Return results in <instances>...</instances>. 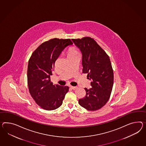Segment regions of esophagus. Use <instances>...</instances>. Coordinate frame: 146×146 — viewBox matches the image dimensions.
Masks as SVG:
<instances>
[{"mask_svg":"<svg viewBox=\"0 0 146 146\" xmlns=\"http://www.w3.org/2000/svg\"><path fill=\"white\" fill-rule=\"evenodd\" d=\"M70 88H71L72 90H76L77 88V87H76V86H70Z\"/></svg>","mask_w":146,"mask_h":146,"instance_id":"34e87169","label":"esophagus"}]
</instances>
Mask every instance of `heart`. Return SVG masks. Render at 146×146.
Segmentation results:
<instances>
[{
  "label": "heart",
  "instance_id": "heart-1",
  "mask_svg": "<svg viewBox=\"0 0 146 146\" xmlns=\"http://www.w3.org/2000/svg\"><path fill=\"white\" fill-rule=\"evenodd\" d=\"M76 55H79V52L78 50L75 48V46H71L69 48L68 50V56L70 57L74 56Z\"/></svg>",
  "mask_w": 146,
  "mask_h": 146
}]
</instances>
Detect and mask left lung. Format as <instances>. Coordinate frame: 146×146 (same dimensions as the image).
I'll use <instances>...</instances> for the list:
<instances>
[{
    "label": "left lung",
    "mask_w": 146,
    "mask_h": 146,
    "mask_svg": "<svg viewBox=\"0 0 146 146\" xmlns=\"http://www.w3.org/2000/svg\"><path fill=\"white\" fill-rule=\"evenodd\" d=\"M82 53V73L92 80L86 96L78 103L88 111H96L104 106L112 90L114 74L110 58L93 38L86 36L72 39Z\"/></svg>",
    "instance_id": "left-lung-1"
}]
</instances>
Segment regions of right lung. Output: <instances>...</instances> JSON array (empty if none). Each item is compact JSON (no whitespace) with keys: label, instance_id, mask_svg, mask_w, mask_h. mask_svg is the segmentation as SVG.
<instances>
[{"label":"right lung","instance_id":"obj_1","mask_svg":"<svg viewBox=\"0 0 146 146\" xmlns=\"http://www.w3.org/2000/svg\"><path fill=\"white\" fill-rule=\"evenodd\" d=\"M72 44L70 38L50 39L39 45L29 60L27 74L29 92L35 103L44 110L51 111L59 108L69 90L68 86L53 85L50 76L60 53Z\"/></svg>","mask_w":146,"mask_h":146}]
</instances>
